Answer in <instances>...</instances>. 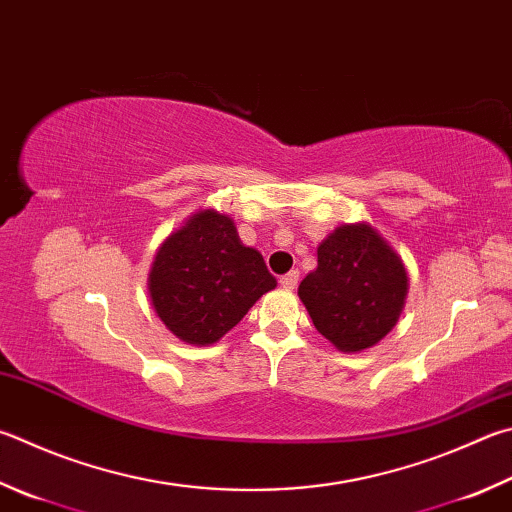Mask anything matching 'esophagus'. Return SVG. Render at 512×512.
<instances>
[{
    "label": "esophagus",
    "instance_id": "esophagus-1",
    "mask_svg": "<svg viewBox=\"0 0 512 512\" xmlns=\"http://www.w3.org/2000/svg\"><path fill=\"white\" fill-rule=\"evenodd\" d=\"M297 282H300V271H291V273H286V275L280 277V284L284 288H288V291H291V288H295Z\"/></svg>",
    "mask_w": 512,
    "mask_h": 512
}]
</instances>
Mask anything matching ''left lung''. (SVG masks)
Listing matches in <instances>:
<instances>
[{
  "mask_svg": "<svg viewBox=\"0 0 512 512\" xmlns=\"http://www.w3.org/2000/svg\"><path fill=\"white\" fill-rule=\"evenodd\" d=\"M297 295L324 338L362 351L385 338L403 311L407 273L387 241L367 226H340L318 248V268Z\"/></svg>",
  "mask_w": 512,
  "mask_h": 512,
  "instance_id": "1",
  "label": "left lung"
}]
</instances>
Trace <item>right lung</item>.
Masks as SVG:
<instances>
[{
	"label": "right lung",
	"mask_w": 512,
	"mask_h": 512,
	"mask_svg": "<svg viewBox=\"0 0 512 512\" xmlns=\"http://www.w3.org/2000/svg\"><path fill=\"white\" fill-rule=\"evenodd\" d=\"M275 284L264 257L241 244L232 219L203 210L156 253L150 297L176 338L212 345Z\"/></svg>",
	"instance_id": "obj_1"
}]
</instances>
